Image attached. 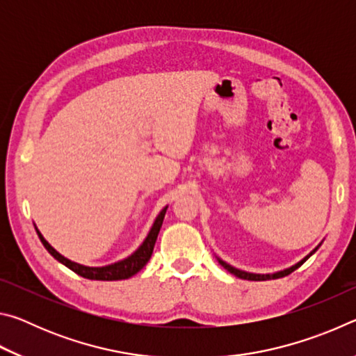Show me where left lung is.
Returning <instances> with one entry per match:
<instances>
[{"label":"left lung","mask_w":356,"mask_h":356,"mask_svg":"<svg viewBox=\"0 0 356 356\" xmlns=\"http://www.w3.org/2000/svg\"><path fill=\"white\" fill-rule=\"evenodd\" d=\"M318 248V246H317ZM317 248L311 252L309 256H306L303 261L301 262H298L297 265H293V267H291V268H287V270H284V272H278V273H273V275H254V273H246V272H242V270H237V268H234V267H231V265H227L226 262H222V261H220V264L222 265V267H225L229 273H232V275H236V276H238V278H242V280H248V281H267V280H278V278H282V276H287V275H291L293 270H297L300 265H303L306 261H308V259L314 254V252L317 251Z\"/></svg>","instance_id":"1"}]
</instances>
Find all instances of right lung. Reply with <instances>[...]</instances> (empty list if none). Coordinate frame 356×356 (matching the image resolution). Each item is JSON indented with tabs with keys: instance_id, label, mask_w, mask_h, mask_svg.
I'll use <instances>...</instances> for the list:
<instances>
[{
	"instance_id": "1",
	"label": "right lung",
	"mask_w": 356,
	"mask_h": 356,
	"mask_svg": "<svg viewBox=\"0 0 356 356\" xmlns=\"http://www.w3.org/2000/svg\"><path fill=\"white\" fill-rule=\"evenodd\" d=\"M166 209L161 210L160 215L156 216V220L154 222L152 229H150L149 236L144 240V243L138 248L134 254L130 257L124 259V261L116 262L113 265H106V267H84V265L80 264H75L69 261V259H65L64 256L59 254V252L53 248V246L47 242V240L42 237V234L38 231V236L40 238V242L44 243V246L47 248V251L50 252V254L59 261L61 264H64L65 267H69L72 272H75L76 275L83 276V278L86 280H97V281H118V280H127L130 276L136 275L140 270L144 267L149 262L150 256H152V251H154V246L156 242V236H159L160 232V227L163 225V218H165V213H166Z\"/></svg>"
}]
</instances>
